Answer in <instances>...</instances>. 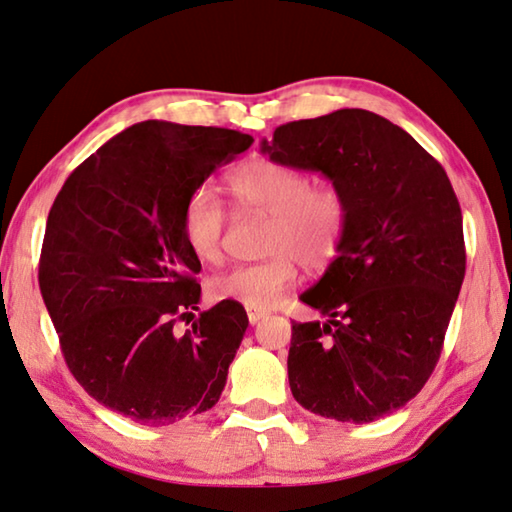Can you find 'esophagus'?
<instances>
[{
    "mask_svg": "<svg viewBox=\"0 0 512 512\" xmlns=\"http://www.w3.org/2000/svg\"><path fill=\"white\" fill-rule=\"evenodd\" d=\"M267 313L265 311H254V308H247V317H249V324H258L263 320Z\"/></svg>",
    "mask_w": 512,
    "mask_h": 512,
    "instance_id": "34e87169",
    "label": "esophagus"
}]
</instances>
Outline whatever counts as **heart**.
<instances>
[{"mask_svg":"<svg viewBox=\"0 0 512 512\" xmlns=\"http://www.w3.org/2000/svg\"><path fill=\"white\" fill-rule=\"evenodd\" d=\"M229 192L240 213L267 217L261 263L238 265L208 281L213 301H236L265 311L297 281V261L324 270L342 247L349 201L335 183H311L297 167L254 158L229 177ZM226 211L211 188L188 195L181 211V236L199 263H220Z\"/></svg>","mask_w":512,"mask_h":512,"instance_id":"obj_1","label":"heart"}]
</instances>
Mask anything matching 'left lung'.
Wrapping results in <instances>:
<instances>
[{
  "instance_id": "8db88e82",
  "label": "left lung",
  "mask_w": 512,
  "mask_h": 512,
  "mask_svg": "<svg viewBox=\"0 0 512 512\" xmlns=\"http://www.w3.org/2000/svg\"><path fill=\"white\" fill-rule=\"evenodd\" d=\"M261 152L324 174L349 201L338 256L299 297L324 320L292 322V397L338 422L390 415L438 365L465 279L463 215L447 172L363 108L281 124Z\"/></svg>"
}]
</instances>
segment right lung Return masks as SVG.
Instances as JSON below:
<instances>
[{
    "label": "right lung",
    "mask_w": 512,
    "mask_h": 512,
    "mask_svg": "<svg viewBox=\"0 0 512 512\" xmlns=\"http://www.w3.org/2000/svg\"><path fill=\"white\" fill-rule=\"evenodd\" d=\"M251 142L231 129L138 122L54 199L38 283L65 363L92 399L133 422L172 424L222 395L249 320L236 301H220L183 335L174 329L201 297L181 211Z\"/></svg>",
    "instance_id": "add662e5"
}]
</instances>
